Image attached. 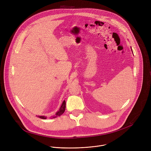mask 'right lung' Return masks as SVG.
I'll return each instance as SVG.
<instances>
[{"instance_id":"1","label":"right lung","mask_w":151,"mask_h":151,"mask_svg":"<svg viewBox=\"0 0 151 151\" xmlns=\"http://www.w3.org/2000/svg\"><path fill=\"white\" fill-rule=\"evenodd\" d=\"M65 109H66V101H64L63 102L61 107H60L59 111L56 113L55 116L54 117H53V118H55V117H57V116L61 115L64 112V111H65ZM39 118H41V119H47V117H45L44 116H40Z\"/></svg>"}]
</instances>
